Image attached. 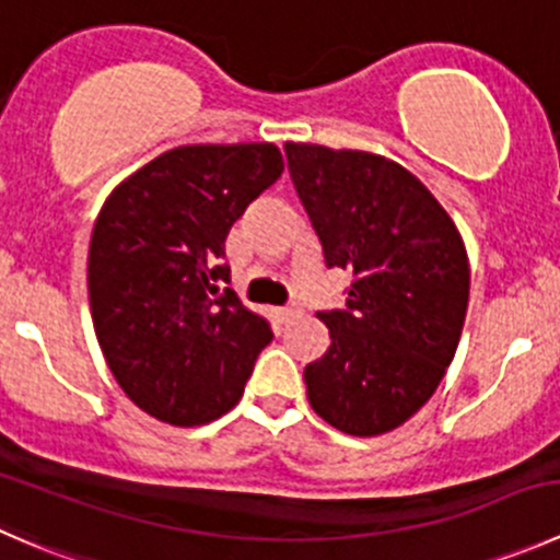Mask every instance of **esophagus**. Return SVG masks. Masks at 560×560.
<instances>
[{
	"label": "esophagus",
	"instance_id": "34e87169",
	"mask_svg": "<svg viewBox=\"0 0 560 560\" xmlns=\"http://www.w3.org/2000/svg\"><path fill=\"white\" fill-rule=\"evenodd\" d=\"M298 314L295 306H281V308H273V317L276 323H287V319H292Z\"/></svg>",
	"mask_w": 560,
	"mask_h": 560
}]
</instances>
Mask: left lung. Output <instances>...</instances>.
Masks as SVG:
<instances>
[{"instance_id":"obj_1","label":"left lung","mask_w":560,"mask_h":560,"mask_svg":"<svg viewBox=\"0 0 560 560\" xmlns=\"http://www.w3.org/2000/svg\"><path fill=\"white\" fill-rule=\"evenodd\" d=\"M284 153L325 265L352 276L345 312H319L330 347L303 369L308 405L347 435H385L454 361L470 292L463 235L396 161L303 142Z\"/></svg>"}]
</instances>
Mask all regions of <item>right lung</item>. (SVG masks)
Masks as SVG:
<instances>
[{
	"label": "right lung",
	"instance_id": "1",
	"mask_svg": "<svg viewBox=\"0 0 560 560\" xmlns=\"http://www.w3.org/2000/svg\"><path fill=\"white\" fill-rule=\"evenodd\" d=\"M281 172L270 142L183 144L125 177L97 213L86 262L97 345L125 396L164 424L230 412L273 339L262 314L221 292V257Z\"/></svg>",
	"mask_w": 560,
	"mask_h": 560
}]
</instances>
